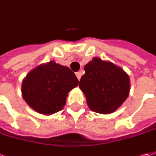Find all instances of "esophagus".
Segmentation results:
<instances>
[{"mask_svg":"<svg viewBox=\"0 0 156 156\" xmlns=\"http://www.w3.org/2000/svg\"><path fill=\"white\" fill-rule=\"evenodd\" d=\"M76 77H77V79L80 80V76H81V73H80V72H77V73H76Z\"/></svg>","mask_w":156,"mask_h":156,"instance_id":"esophagus-1","label":"esophagus"}]
</instances>
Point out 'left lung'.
Returning <instances> with one entry per match:
<instances>
[{
  "instance_id": "obj_1",
  "label": "left lung",
  "mask_w": 156,
  "mask_h": 156,
  "mask_svg": "<svg viewBox=\"0 0 156 156\" xmlns=\"http://www.w3.org/2000/svg\"><path fill=\"white\" fill-rule=\"evenodd\" d=\"M79 87L92 111L107 114L127 99L129 79L121 68L94 57L85 66V75L81 76Z\"/></svg>"
}]
</instances>
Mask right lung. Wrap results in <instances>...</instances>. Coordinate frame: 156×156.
Listing matches in <instances>:
<instances>
[{"instance_id": "right-lung-1", "label": "right lung", "mask_w": 156, "mask_h": 156, "mask_svg": "<svg viewBox=\"0 0 156 156\" xmlns=\"http://www.w3.org/2000/svg\"><path fill=\"white\" fill-rule=\"evenodd\" d=\"M79 80L69 68L50 62L32 70L22 83L25 101L36 112L52 114L65 105L68 93Z\"/></svg>"}]
</instances>
